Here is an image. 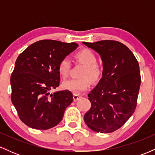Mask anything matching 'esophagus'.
I'll list each match as a JSON object with an SVG mask.
<instances>
[{"mask_svg":"<svg viewBox=\"0 0 155 155\" xmlns=\"http://www.w3.org/2000/svg\"><path fill=\"white\" fill-rule=\"evenodd\" d=\"M80 97H81V96H80V95H76V94H74V101H78L80 98Z\"/></svg>","mask_w":155,"mask_h":155,"instance_id":"obj_1","label":"esophagus"}]
</instances>
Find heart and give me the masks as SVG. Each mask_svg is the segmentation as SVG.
<instances>
[{
    "instance_id": "heart-1",
    "label": "heart",
    "mask_w": 155,
    "mask_h": 155,
    "mask_svg": "<svg viewBox=\"0 0 155 155\" xmlns=\"http://www.w3.org/2000/svg\"><path fill=\"white\" fill-rule=\"evenodd\" d=\"M76 59L81 63L84 64L81 73L83 77L77 79H68L65 80L63 87L65 90H69L74 94H80L89 88L90 79L92 81H97L102 75V68L97 63V57L92 50L89 49H81L76 53ZM71 68V61L68 58H63L58 64V71L60 75L66 76Z\"/></svg>"
}]
</instances>
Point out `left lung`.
<instances>
[{
  "label": "left lung",
  "instance_id": "obj_1",
  "mask_svg": "<svg viewBox=\"0 0 155 155\" xmlns=\"http://www.w3.org/2000/svg\"><path fill=\"white\" fill-rule=\"evenodd\" d=\"M83 44L99 53L104 65L103 77L88 94L91 107L84 120L93 131L112 133L136 110L141 82L138 62L128 47L117 41Z\"/></svg>",
  "mask_w": 155,
  "mask_h": 155
}]
</instances>
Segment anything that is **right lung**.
<instances>
[{
    "instance_id": "add662e5",
    "label": "right lung",
    "mask_w": 155,
    "mask_h": 155,
    "mask_svg": "<svg viewBox=\"0 0 155 155\" xmlns=\"http://www.w3.org/2000/svg\"><path fill=\"white\" fill-rule=\"evenodd\" d=\"M76 43L41 40L19 55L11 76L12 102L23 123L36 130H48L63 119L73 102V94L63 90L49 95L59 86L58 64L76 47Z\"/></svg>"
}]
</instances>
